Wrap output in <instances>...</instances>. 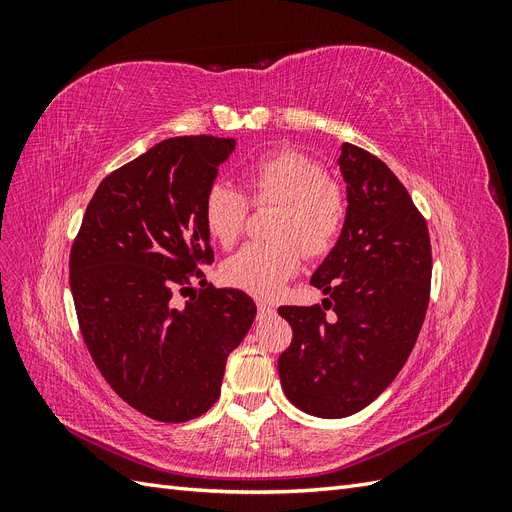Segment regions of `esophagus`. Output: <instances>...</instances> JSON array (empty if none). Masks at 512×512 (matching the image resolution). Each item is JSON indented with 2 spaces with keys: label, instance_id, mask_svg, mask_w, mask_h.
<instances>
[{
  "label": "esophagus",
  "instance_id": "esophagus-1",
  "mask_svg": "<svg viewBox=\"0 0 512 512\" xmlns=\"http://www.w3.org/2000/svg\"><path fill=\"white\" fill-rule=\"evenodd\" d=\"M256 305H258V318H267V316H271L275 312V309L269 303H265V301H258Z\"/></svg>",
  "mask_w": 512,
  "mask_h": 512
}]
</instances>
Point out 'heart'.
<instances>
[{"label":"heart","mask_w":512,"mask_h":512,"mask_svg":"<svg viewBox=\"0 0 512 512\" xmlns=\"http://www.w3.org/2000/svg\"><path fill=\"white\" fill-rule=\"evenodd\" d=\"M245 185L256 205H277L267 243H247L226 258L222 277L256 297H273L301 267V250L322 256L342 235L348 200L342 185L324 177V168L299 151L284 149L247 168ZM247 203L230 183H213L203 200L209 235L232 245L241 235Z\"/></svg>","instance_id":"heart-1"}]
</instances>
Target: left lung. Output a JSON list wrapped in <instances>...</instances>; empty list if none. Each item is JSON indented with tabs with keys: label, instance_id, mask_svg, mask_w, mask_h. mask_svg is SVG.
<instances>
[{
	"label": "left lung",
	"instance_id": "1",
	"mask_svg": "<svg viewBox=\"0 0 512 512\" xmlns=\"http://www.w3.org/2000/svg\"><path fill=\"white\" fill-rule=\"evenodd\" d=\"M337 164L348 215L312 282L334 309L280 307L292 344L280 354L282 389L299 410L344 418L369 406L404 367L429 305L431 245L423 215L393 170L342 143Z\"/></svg>",
	"mask_w": 512,
	"mask_h": 512
}]
</instances>
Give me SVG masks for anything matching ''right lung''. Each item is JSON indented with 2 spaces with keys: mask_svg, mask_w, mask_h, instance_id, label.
<instances>
[{
  "mask_svg": "<svg viewBox=\"0 0 512 512\" xmlns=\"http://www.w3.org/2000/svg\"><path fill=\"white\" fill-rule=\"evenodd\" d=\"M235 138L175 136L108 175L70 252V290L91 359L134 410L185 423L220 397L228 354L256 305L213 286L175 305L213 262L203 200ZM203 273L196 271V277Z\"/></svg>",
  "mask_w": 512,
  "mask_h": 512,
  "instance_id": "1",
  "label": "right lung"
}]
</instances>
